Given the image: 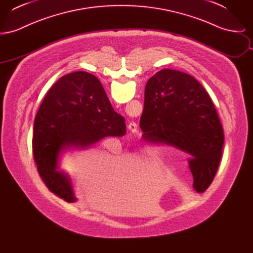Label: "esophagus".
I'll return each instance as SVG.
<instances>
[{
    "mask_svg": "<svg viewBox=\"0 0 253 253\" xmlns=\"http://www.w3.org/2000/svg\"><path fill=\"white\" fill-rule=\"evenodd\" d=\"M128 129L132 132H136V131H137V125H136V123L133 122V121L130 122V123L128 124Z\"/></svg>",
    "mask_w": 253,
    "mask_h": 253,
    "instance_id": "esophagus-1",
    "label": "esophagus"
}]
</instances>
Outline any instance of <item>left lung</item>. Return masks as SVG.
Wrapping results in <instances>:
<instances>
[{
	"label": "left lung",
	"mask_w": 253,
	"mask_h": 253,
	"mask_svg": "<svg viewBox=\"0 0 253 253\" xmlns=\"http://www.w3.org/2000/svg\"><path fill=\"white\" fill-rule=\"evenodd\" d=\"M139 125L145 139L173 146L191 157L193 189L204 193L216 174L224 144L221 122L204 87L186 73L157 72L145 87Z\"/></svg>",
	"instance_id": "1"
}]
</instances>
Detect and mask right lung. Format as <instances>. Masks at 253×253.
<instances>
[{
  "instance_id": "right-lung-1",
  "label": "right lung",
  "mask_w": 253,
  "mask_h": 253,
  "mask_svg": "<svg viewBox=\"0 0 253 253\" xmlns=\"http://www.w3.org/2000/svg\"><path fill=\"white\" fill-rule=\"evenodd\" d=\"M125 132L124 118L115 112L94 75H65L50 88L35 118L32 145L39 174L50 192L73 203L77 198L70 177L58 170L61 153Z\"/></svg>"
}]
</instances>
